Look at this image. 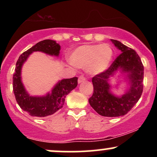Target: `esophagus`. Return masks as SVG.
<instances>
[{
    "label": "esophagus",
    "instance_id": "1",
    "mask_svg": "<svg viewBox=\"0 0 157 157\" xmlns=\"http://www.w3.org/2000/svg\"><path fill=\"white\" fill-rule=\"evenodd\" d=\"M86 80V77H85L84 76H80L79 77V78H78V82L79 83H80V82H84L85 80Z\"/></svg>",
    "mask_w": 157,
    "mask_h": 157
}]
</instances>
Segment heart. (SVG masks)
<instances>
[{"label": "heart", "instance_id": "heart-1", "mask_svg": "<svg viewBox=\"0 0 157 157\" xmlns=\"http://www.w3.org/2000/svg\"><path fill=\"white\" fill-rule=\"evenodd\" d=\"M112 57L113 51L108 45H84L73 52L70 61L76 67H87L89 72L95 75L105 70Z\"/></svg>", "mask_w": 157, "mask_h": 157}]
</instances>
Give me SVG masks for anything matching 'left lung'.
Wrapping results in <instances>:
<instances>
[{
	"label": "left lung",
	"instance_id": "obj_1",
	"mask_svg": "<svg viewBox=\"0 0 157 157\" xmlns=\"http://www.w3.org/2000/svg\"><path fill=\"white\" fill-rule=\"evenodd\" d=\"M111 40L122 53L108 69L92 77L94 92L89 102L101 116L116 117L125 115L140 100L143 91L144 66L135 50L116 40ZM119 68L129 73L130 84L129 91L120 98L109 92V85L107 82L109 77Z\"/></svg>",
	"mask_w": 157,
	"mask_h": 157
}]
</instances>
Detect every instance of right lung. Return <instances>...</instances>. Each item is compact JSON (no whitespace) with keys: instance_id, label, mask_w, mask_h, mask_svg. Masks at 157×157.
Wrapping results in <instances>:
<instances>
[{"instance_id":"add662e5","label":"right lung","mask_w":157,"mask_h":157,"mask_svg":"<svg viewBox=\"0 0 157 157\" xmlns=\"http://www.w3.org/2000/svg\"><path fill=\"white\" fill-rule=\"evenodd\" d=\"M60 45L52 40L40 41L29 49L24 52L16 63L15 71L13 75V91L16 101L21 109L29 115L44 117L53 114L64 105L66 95L77 86V77L64 79L58 82L52 91L44 97H31L25 90L21 82V72L23 63L33 52H43L50 55L57 56L60 53Z\"/></svg>"}]
</instances>
